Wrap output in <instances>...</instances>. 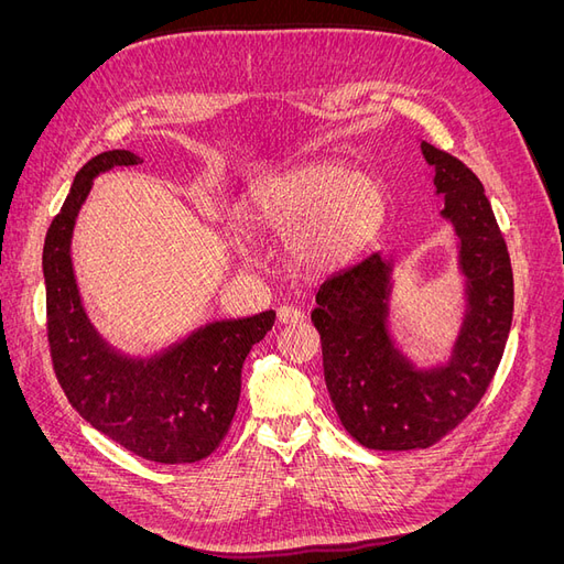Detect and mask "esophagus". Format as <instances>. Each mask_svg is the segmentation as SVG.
I'll use <instances>...</instances> for the list:
<instances>
[{
	"instance_id": "34e87169",
	"label": "esophagus",
	"mask_w": 564,
	"mask_h": 564,
	"mask_svg": "<svg viewBox=\"0 0 564 564\" xmlns=\"http://www.w3.org/2000/svg\"><path fill=\"white\" fill-rule=\"evenodd\" d=\"M278 319L282 324H299L305 319V315L299 308H292V305H282V308H278Z\"/></svg>"
}]
</instances>
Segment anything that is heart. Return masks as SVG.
I'll use <instances>...</instances> for the list:
<instances>
[{
	"mask_svg": "<svg viewBox=\"0 0 564 564\" xmlns=\"http://www.w3.org/2000/svg\"><path fill=\"white\" fill-rule=\"evenodd\" d=\"M386 185L334 158L296 164L253 183L240 199L242 224L284 235L289 265L303 275H329L352 263L388 220Z\"/></svg>",
	"mask_w": 564,
	"mask_h": 564,
	"instance_id": "1",
	"label": "heart"
}]
</instances>
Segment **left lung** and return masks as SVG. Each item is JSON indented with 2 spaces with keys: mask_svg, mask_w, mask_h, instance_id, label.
<instances>
[{
  "mask_svg": "<svg viewBox=\"0 0 564 564\" xmlns=\"http://www.w3.org/2000/svg\"><path fill=\"white\" fill-rule=\"evenodd\" d=\"M440 212L456 235L464 315L445 362L419 367L390 332L392 259L371 253L322 282L311 313L324 381L344 429L367 449L431 447L464 421L494 379L513 322V270L485 187L470 169L421 141Z\"/></svg>",
  "mask_w": 564,
  "mask_h": 564,
  "instance_id": "1",
  "label": "left lung"
}]
</instances>
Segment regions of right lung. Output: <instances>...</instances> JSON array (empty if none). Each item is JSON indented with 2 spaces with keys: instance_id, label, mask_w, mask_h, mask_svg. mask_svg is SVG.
Masks as SVG:
<instances>
[{
  "instance_id": "obj_1",
  "label": "right lung",
  "mask_w": 564,
  "mask_h": 564,
  "mask_svg": "<svg viewBox=\"0 0 564 564\" xmlns=\"http://www.w3.org/2000/svg\"><path fill=\"white\" fill-rule=\"evenodd\" d=\"M143 160L108 150L84 164L51 220L42 268L51 360L65 398L98 433L155 464H195L226 437L242 390V365L272 329L275 311L216 319L169 348L135 357L98 334L79 296L73 230L94 178Z\"/></svg>"
}]
</instances>
